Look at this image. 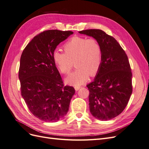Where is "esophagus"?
I'll use <instances>...</instances> for the list:
<instances>
[{
	"mask_svg": "<svg viewBox=\"0 0 149 149\" xmlns=\"http://www.w3.org/2000/svg\"><path fill=\"white\" fill-rule=\"evenodd\" d=\"M81 88V86H74V89H75V91H78V90H79Z\"/></svg>",
	"mask_w": 149,
	"mask_h": 149,
	"instance_id": "obj_1",
	"label": "esophagus"
}]
</instances>
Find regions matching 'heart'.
Segmentation results:
<instances>
[{
    "label": "heart",
    "mask_w": 149,
    "mask_h": 149,
    "mask_svg": "<svg viewBox=\"0 0 149 149\" xmlns=\"http://www.w3.org/2000/svg\"><path fill=\"white\" fill-rule=\"evenodd\" d=\"M64 52L56 50L53 59L61 73L68 74L73 68L74 61L76 69L66 78L67 84L80 85L89 76H95L102 64V48L95 38L79 36L71 38L63 45Z\"/></svg>",
    "instance_id": "obj_1"
}]
</instances>
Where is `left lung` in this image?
I'll use <instances>...</instances> for the list:
<instances>
[{
    "label": "left lung",
    "mask_w": 149,
    "mask_h": 149,
    "mask_svg": "<svg viewBox=\"0 0 149 149\" xmlns=\"http://www.w3.org/2000/svg\"><path fill=\"white\" fill-rule=\"evenodd\" d=\"M79 33L96 39L102 48L100 69L93 81L86 86L90 112L101 120L113 119L124 110L132 93L128 57L117 40L101 30L89 29Z\"/></svg>",
    "instance_id": "1"
}]
</instances>
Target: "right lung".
I'll use <instances>...</instances> for the list:
<instances>
[{
    "mask_svg": "<svg viewBox=\"0 0 149 149\" xmlns=\"http://www.w3.org/2000/svg\"><path fill=\"white\" fill-rule=\"evenodd\" d=\"M73 33L49 30L36 35L22 53L19 78L22 97L34 116L47 123L65 117L75 93L65 86L53 59L57 45Z\"/></svg>",
    "mask_w": 149,
    "mask_h": 149,
    "instance_id": "add662e5",
    "label": "right lung"
}]
</instances>
